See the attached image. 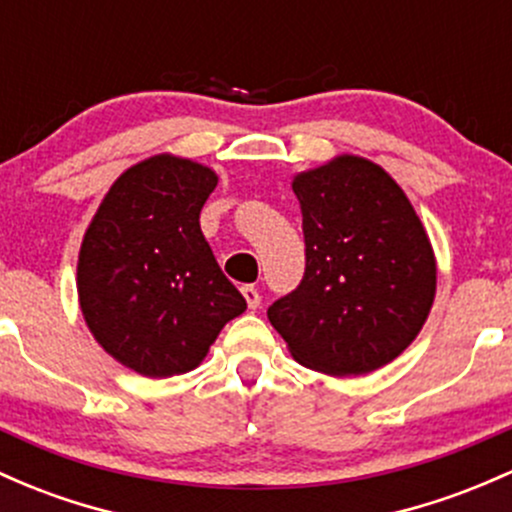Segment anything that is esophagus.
Here are the masks:
<instances>
[{"label":"esophagus","mask_w":512,"mask_h":512,"mask_svg":"<svg viewBox=\"0 0 512 512\" xmlns=\"http://www.w3.org/2000/svg\"><path fill=\"white\" fill-rule=\"evenodd\" d=\"M240 291H243V296H245V301H247V306H250V308H257V306H260V291H257L255 289V286H252V284H247V286H243V289H240Z\"/></svg>","instance_id":"1"}]
</instances>
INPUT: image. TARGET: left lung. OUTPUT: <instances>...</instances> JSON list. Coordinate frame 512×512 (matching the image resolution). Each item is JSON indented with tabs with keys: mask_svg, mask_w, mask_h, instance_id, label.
<instances>
[{
	"mask_svg": "<svg viewBox=\"0 0 512 512\" xmlns=\"http://www.w3.org/2000/svg\"><path fill=\"white\" fill-rule=\"evenodd\" d=\"M306 272L267 318L291 357L330 376L369 374L418 338L437 291L423 221L396 179L352 153L296 172Z\"/></svg>",
	"mask_w": 512,
	"mask_h": 512,
	"instance_id": "8db88e82",
	"label": "left lung"
}]
</instances>
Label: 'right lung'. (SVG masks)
Segmentation results:
<instances>
[{
	"label": "right lung",
	"instance_id": "right-lung-1",
	"mask_svg": "<svg viewBox=\"0 0 512 512\" xmlns=\"http://www.w3.org/2000/svg\"><path fill=\"white\" fill-rule=\"evenodd\" d=\"M216 184L218 174L189 157H145L119 174L84 230V323L106 355L150 379L199 367L247 308L199 226Z\"/></svg>",
	"mask_w": 512,
	"mask_h": 512
}]
</instances>
